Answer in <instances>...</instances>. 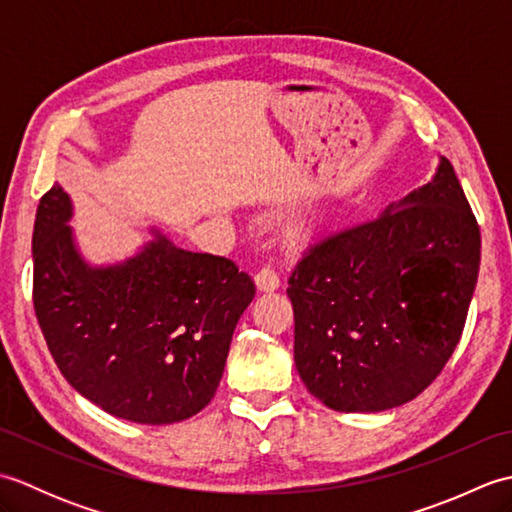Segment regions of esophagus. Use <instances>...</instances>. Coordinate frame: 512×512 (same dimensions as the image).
<instances>
[{
    "label": "esophagus",
    "instance_id": "esophagus-1",
    "mask_svg": "<svg viewBox=\"0 0 512 512\" xmlns=\"http://www.w3.org/2000/svg\"><path fill=\"white\" fill-rule=\"evenodd\" d=\"M255 284H257L259 290H264V292L277 290V288H279V275H277L275 270L270 268V266H264V268L259 270V273L255 275Z\"/></svg>",
    "mask_w": 512,
    "mask_h": 512
}]
</instances>
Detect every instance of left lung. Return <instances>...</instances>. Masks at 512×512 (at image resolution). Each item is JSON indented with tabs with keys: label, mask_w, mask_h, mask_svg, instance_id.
I'll return each mask as SVG.
<instances>
[{
	"label": "left lung",
	"mask_w": 512,
	"mask_h": 512,
	"mask_svg": "<svg viewBox=\"0 0 512 512\" xmlns=\"http://www.w3.org/2000/svg\"><path fill=\"white\" fill-rule=\"evenodd\" d=\"M480 248V226L447 158L376 220L317 239L286 290L295 365L310 394L345 413L420 396L460 341Z\"/></svg>",
	"instance_id": "8db88e82"
}]
</instances>
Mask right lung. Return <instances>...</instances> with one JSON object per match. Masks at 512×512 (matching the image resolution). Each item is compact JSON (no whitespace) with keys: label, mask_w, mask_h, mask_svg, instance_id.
<instances>
[{"label":"right lung","mask_w":512,"mask_h":512,"mask_svg":"<svg viewBox=\"0 0 512 512\" xmlns=\"http://www.w3.org/2000/svg\"><path fill=\"white\" fill-rule=\"evenodd\" d=\"M70 220V195L54 184L32 233V301L61 374L116 418L195 416L220 385L253 279L231 259L178 248L158 228L134 257L92 266Z\"/></svg>","instance_id":"1"}]
</instances>
